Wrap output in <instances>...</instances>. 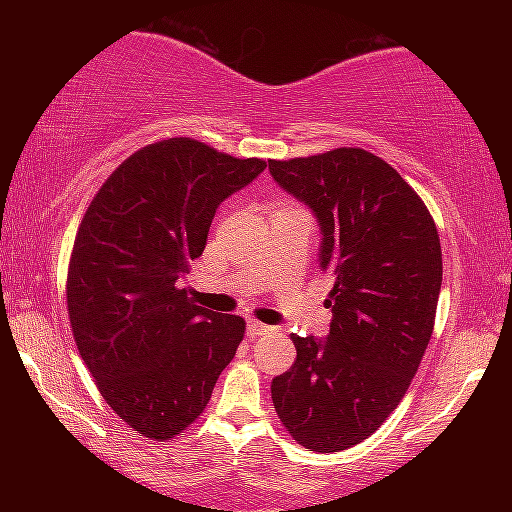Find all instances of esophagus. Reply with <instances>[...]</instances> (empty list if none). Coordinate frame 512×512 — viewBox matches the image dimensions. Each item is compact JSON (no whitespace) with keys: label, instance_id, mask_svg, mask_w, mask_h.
<instances>
[{"label":"esophagus","instance_id":"obj_1","mask_svg":"<svg viewBox=\"0 0 512 512\" xmlns=\"http://www.w3.org/2000/svg\"><path fill=\"white\" fill-rule=\"evenodd\" d=\"M272 331H275V328L268 324H261V321H256V319L247 321V333L251 335V338H256V335H268Z\"/></svg>","mask_w":512,"mask_h":512}]
</instances>
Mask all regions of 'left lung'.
<instances>
[{"label": "left lung", "mask_w": 512, "mask_h": 512, "mask_svg": "<svg viewBox=\"0 0 512 512\" xmlns=\"http://www.w3.org/2000/svg\"><path fill=\"white\" fill-rule=\"evenodd\" d=\"M268 170L317 219L319 270L333 279L331 333L293 335L296 363L272 380V403L293 440L340 452L380 429L417 373L443 284L438 230L408 181L363 149Z\"/></svg>", "instance_id": "left-lung-1"}]
</instances>
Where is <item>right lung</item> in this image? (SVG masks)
<instances>
[{"mask_svg":"<svg viewBox=\"0 0 512 512\" xmlns=\"http://www.w3.org/2000/svg\"><path fill=\"white\" fill-rule=\"evenodd\" d=\"M265 160L186 137L132 153L76 233L67 307L76 347L118 417L170 440L205 410L244 338V319L193 305L179 279L202 256L216 209Z\"/></svg>","mask_w":512,"mask_h":512,"instance_id":"right-lung-1","label":"right lung"}]
</instances>
